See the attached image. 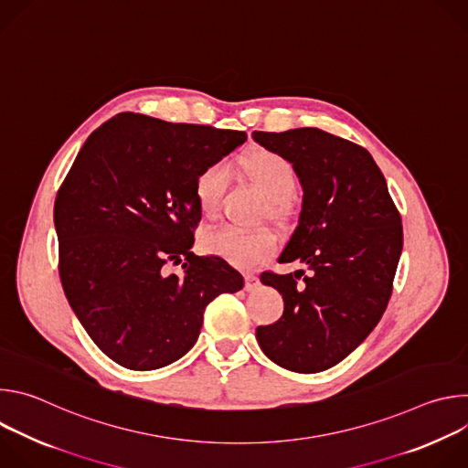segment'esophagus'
Instances as JSON below:
<instances>
[{
    "label": "esophagus",
    "mask_w": 468,
    "mask_h": 468,
    "mask_svg": "<svg viewBox=\"0 0 468 468\" xmlns=\"http://www.w3.org/2000/svg\"><path fill=\"white\" fill-rule=\"evenodd\" d=\"M259 278L255 276V274H244V289L248 291V292H251V291H257L259 289Z\"/></svg>",
    "instance_id": "34e87169"
}]
</instances>
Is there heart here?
I'll return each mask as SVG.
<instances>
[{"label": "heart", "instance_id": "1", "mask_svg": "<svg viewBox=\"0 0 468 468\" xmlns=\"http://www.w3.org/2000/svg\"><path fill=\"white\" fill-rule=\"evenodd\" d=\"M246 176L262 190L271 202V215L280 217L287 211V202L296 190V170L280 154L257 150L242 161ZM231 179V168L224 161L209 163L194 179V196L199 211L206 218L217 217L224 192ZM206 251L229 261L240 269H255L269 259L278 240L269 229H242L220 226L204 235Z\"/></svg>", "mask_w": 468, "mask_h": 468}]
</instances>
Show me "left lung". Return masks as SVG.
Listing matches in <instances>:
<instances>
[{"mask_svg": "<svg viewBox=\"0 0 468 468\" xmlns=\"http://www.w3.org/2000/svg\"><path fill=\"white\" fill-rule=\"evenodd\" d=\"M253 141L285 157L303 188L298 228L280 262L294 274L261 276L283 296V314L259 325L261 350L280 367L313 374L352 354L387 309L402 253V218L372 155L316 127L253 131Z\"/></svg>", "mask_w": 468, "mask_h": 468, "instance_id": "1", "label": "left lung"}]
</instances>
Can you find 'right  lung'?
Segmentation results:
<instances>
[{
    "label": "right lung",
    "instance_id": "obj_1",
    "mask_svg": "<svg viewBox=\"0 0 468 468\" xmlns=\"http://www.w3.org/2000/svg\"><path fill=\"white\" fill-rule=\"evenodd\" d=\"M244 131L122 112L100 125L53 207L58 276L96 346L131 370H155L196 343L206 307L244 287L222 257L190 251L202 218L194 179L246 141ZM184 272L170 275L167 266Z\"/></svg>",
    "mask_w": 468,
    "mask_h": 468
}]
</instances>
